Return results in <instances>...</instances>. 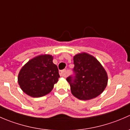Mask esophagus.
Masks as SVG:
<instances>
[{
    "instance_id": "34e87169",
    "label": "esophagus",
    "mask_w": 130,
    "mask_h": 130,
    "mask_svg": "<svg viewBox=\"0 0 130 130\" xmlns=\"http://www.w3.org/2000/svg\"><path fill=\"white\" fill-rule=\"evenodd\" d=\"M60 75L61 77H66V70H61V71L60 72Z\"/></svg>"
}]
</instances>
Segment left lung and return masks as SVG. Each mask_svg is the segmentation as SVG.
Returning a JSON list of instances; mask_svg holds the SVG:
<instances>
[{
	"mask_svg": "<svg viewBox=\"0 0 130 130\" xmlns=\"http://www.w3.org/2000/svg\"><path fill=\"white\" fill-rule=\"evenodd\" d=\"M75 79L67 78L73 96L80 100L94 99L103 93L108 81L106 71L101 63L89 53H80L73 57Z\"/></svg>",
	"mask_w": 130,
	"mask_h": 130,
	"instance_id": "8db88e82",
	"label": "left lung"
}]
</instances>
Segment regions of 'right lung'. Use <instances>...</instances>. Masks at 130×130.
<instances>
[{"label":"right lung","instance_id":"1","mask_svg":"<svg viewBox=\"0 0 130 130\" xmlns=\"http://www.w3.org/2000/svg\"><path fill=\"white\" fill-rule=\"evenodd\" d=\"M53 60L51 55H40L29 60L21 68L18 74V84L27 95L40 98L52 91L60 77Z\"/></svg>","mask_w":130,"mask_h":130}]
</instances>
